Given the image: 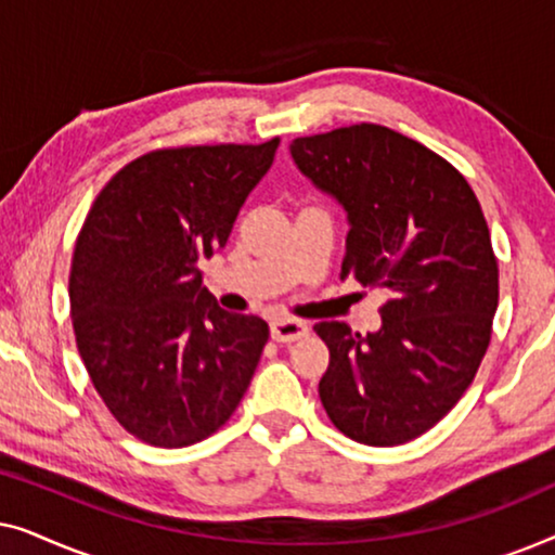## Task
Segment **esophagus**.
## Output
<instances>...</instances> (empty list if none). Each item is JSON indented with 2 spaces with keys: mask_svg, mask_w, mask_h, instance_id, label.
Wrapping results in <instances>:
<instances>
[{
  "mask_svg": "<svg viewBox=\"0 0 555 555\" xmlns=\"http://www.w3.org/2000/svg\"><path fill=\"white\" fill-rule=\"evenodd\" d=\"M270 333L272 340H278V344H293V340L308 336V325L298 318H280L270 325Z\"/></svg>",
  "mask_w": 555,
  "mask_h": 555,
  "instance_id": "obj_1",
  "label": "esophagus"
}]
</instances>
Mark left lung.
<instances>
[{
  "label": "left lung",
  "mask_w": 555,
  "mask_h": 555,
  "mask_svg": "<svg viewBox=\"0 0 555 555\" xmlns=\"http://www.w3.org/2000/svg\"><path fill=\"white\" fill-rule=\"evenodd\" d=\"M291 154L348 211L344 278L389 293L378 333L313 325L331 351L323 409L356 442L404 444L457 404L490 346L498 257L482 207L447 158L386 126L302 135Z\"/></svg>",
  "instance_id": "8db88e82"
}]
</instances>
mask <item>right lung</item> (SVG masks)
Wrapping results in <instances>:
<instances>
[{
	"instance_id": "add662e5",
	"label": "right lung",
	"mask_w": 555,
	"mask_h": 555,
	"mask_svg": "<svg viewBox=\"0 0 555 555\" xmlns=\"http://www.w3.org/2000/svg\"><path fill=\"white\" fill-rule=\"evenodd\" d=\"M280 139L149 151L101 189L70 264L75 344L98 397L128 435L189 447L224 427L270 328L227 313L199 262L234 219Z\"/></svg>"
}]
</instances>
